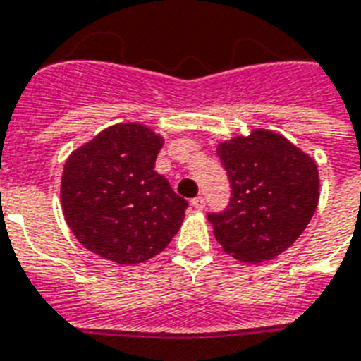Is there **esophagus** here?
Returning <instances> with one entry per match:
<instances>
[{
	"mask_svg": "<svg viewBox=\"0 0 361 361\" xmlns=\"http://www.w3.org/2000/svg\"><path fill=\"white\" fill-rule=\"evenodd\" d=\"M190 206L195 207V209L202 211L204 207H206V198H204V196H196V198H192V200H190Z\"/></svg>",
	"mask_w": 361,
	"mask_h": 361,
	"instance_id": "34e87169",
	"label": "esophagus"
}]
</instances>
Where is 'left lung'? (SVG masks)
<instances>
[{
    "label": "left lung",
    "mask_w": 361,
    "mask_h": 361,
    "mask_svg": "<svg viewBox=\"0 0 361 361\" xmlns=\"http://www.w3.org/2000/svg\"><path fill=\"white\" fill-rule=\"evenodd\" d=\"M230 178L231 200L224 213H211L213 235L245 263H263L291 247L319 204V171L283 135L254 128L216 145Z\"/></svg>",
    "instance_id": "8db88e82"
}]
</instances>
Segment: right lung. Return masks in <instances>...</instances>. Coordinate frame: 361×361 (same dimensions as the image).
Listing matches in <instances>:
<instances>
[{
	"label": "right lung",
	"mask_w": 361,
	"mask_h": 361,
	"mask_svg": "<svg viewBox=\"0 0 361 361\" xmlns=\"http://www.w3.org/2000/svg\"><path fill=\"white\" fill-rule=\"evenodd\" d=\"M165 139L139 122L114 124L68 155L61 178L64 221L81 245L118 263H145L169 247L185 209L154 171Z\"/></svg>",
	"instance_id": "obj_1"
}]
</instances>
